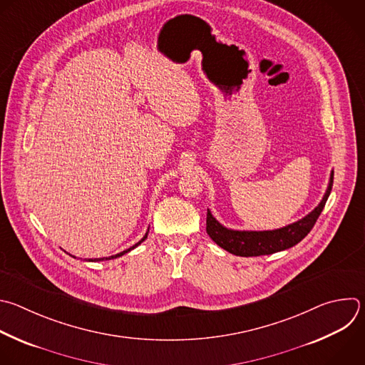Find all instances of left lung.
<instances>
[{
    "instance_id": "left-lung-1",
    "label": "left lung",
    "mask_w": 365,
    "mask_h": 365,
    "mask_svg": "<svg viewBox=\"0 0 365 365\" xmlns=\"http://www.w3.org/2000/svg\"><path fill=\"white\" fill-rule=\"evenodd\" d=\"M334 172L319 205L302 219L275 230H233L220 225L207 209L206 232L216 245L236 257H261L292 248L314 227L331 193Z\"/></svg>"
}]
</instances>
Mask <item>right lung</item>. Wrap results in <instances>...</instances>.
Segmentation results:
<instances>
[{
  "label": "right lung",
  "instance_id": "1",
  "mask_svg": "<svg viewBox=\"0 0 365 365\" xmlns=\"http://www.w3.org/2000/svg\"><path fill=\"white\" fill-rule=\"evenodd\" d=\"M148 233H149V230H148V232H146V235H145V236H143V237H142V239H140V240L138 242V244H135L133 247H130L129 250H126V251H123V252H120V254H115V255H111V257H108V258H96V259H88V261H93V262H98V261H108V259H114V258H118V257H121V255H125V254L130 252L132 250H135L136 247H139V245L142 244V242H143V240H145V239L148 237Z\"/></svg>",
  "mask_w": 365,
  "mask_h": 365
}]
</instances>
